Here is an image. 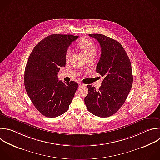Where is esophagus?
<instances>
[{"label":"esophagus","instance_id":"esophagus-1","mask_svg":"<svg viewBox=\"0 0 160 160\" xmlns=\"http://www.w3.org/2000/svg\"><path fill=\"white\" fill-rule=\"evenodd\" d=\"M78 85H79V87H82V86H84V85H85V84H83V83H81V82H79V83H78Z\"/></svg>","mask_w":160,"mask_h":160}]
</instances>
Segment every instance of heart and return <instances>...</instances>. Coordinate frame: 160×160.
I'll return each instance as SVG.
<instances>
[{
  "label": "heart",
  "mask_w": 160,
  "mask_h": 160,
  "mask_svg": "<svg viewBox=\"0 0 160 160\" xmlns=\"http://www.w3.org/2000/svg\"><path fill=\"white\" fill-rule=\"evenodd\" d=\"M78 46L87 58L92 57H94L95 56L97 46L92 40L87 38H83L78 43ZM70 55L71 51L70 49H68L65 52L66 60H68Z\"/></svg>",
  "instance_id": "1"
}]
</instances>
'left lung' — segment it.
<instances>
[{
  "mask_svg": "<svg viewBox=\"0 0 160 160\" xmlns=\"http://www.w3.org/2000/svg\"><path fill=\"white\" fill-rule=\"evenodd\" d=\"M101 47L97 73L104 78L98 90L88 85L84 101L88 111L96 116L108 118L122 107L131 90L133 76L130 60L116 40L101 34H90Z\"/></svg>",
  "mask_w": 160,
  "mask_h": 160,
  "instance_id": "1",
  "label": "left lung"
}]
</instances>
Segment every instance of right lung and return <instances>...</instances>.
<instances>
[{"label":"right lung","instance_id":"add662e5","mask_svg":"<svg viewBox=\"0 0 160 160\" xmlns=\"http://www.w3.org/2000/svg\"><path fill=\"white\" fill-rule=\"evenodd\" d=\"M78 36L49 35L34 48L24 72L26 92L36 109L47 118H56L66 112L78 85L74 81L58 80L60 68L66 64L65 52Z\"/></svg>","mask_w":160,"mask_h":160}]
</instances>
